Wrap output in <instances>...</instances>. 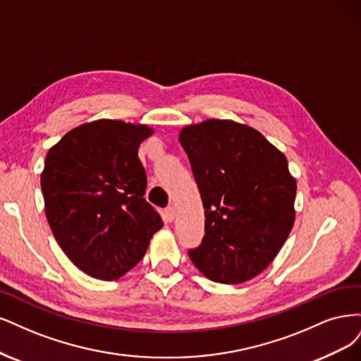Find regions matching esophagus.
<instances>
[{"label": "esophagus", "instance_id": "34e87169", "mask_svg": "<svg viewBox=\"0 0 361 361\" xmlns=\"http://www.w3.org/2000/svg\"><path fill=\"white\" fill-rule=\"evenodd\" d=\"M164 217H165V222H172L173 220V217H176V208L173 207H168V208H165V212H164Z\"/></svg>", "mask_w": 361, "mask_h": 361}]
</instances>
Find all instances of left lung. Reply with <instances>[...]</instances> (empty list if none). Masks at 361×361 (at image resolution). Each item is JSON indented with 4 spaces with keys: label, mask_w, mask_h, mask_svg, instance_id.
Returning <instances> with one entry per match:
<instances>
[{
    "label": "left lung",
    "mask_w": 361,
    "mask_h": 361,
    "mask_svg": "<svg viewBox=\"0 0 361 361\" xmlns=\"http://www.w3.org/2000/svg\"><path fill=\"white\" fill-rule=\"evenodd\" d=\"M205 213V235L189 250L207 279L237 285L276 258L295 220L297 183L281 149L257 129L210 118L178 135Z\"/></svg>",
    "instance_id": "left-lung-1"
}]
</instances>
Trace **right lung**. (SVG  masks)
<instances>
[{"label": "right lung", "instance_id": "add662e5", "mask_svg": "<svg viewBox=\"0 0 361 361\" xmlns=\"http://www.w3.org/2000/svg\"><path fill=\"white\" fill-rule=\"evenodd\" d=\"M153 133L147 124L102 118L67 132L46 154V219L67 258L91 277L117 281L130 271L164 226L144 200L137 157Z\"/></svg>", "mask_w": 361, "mask_h": 361}]
</instances>
